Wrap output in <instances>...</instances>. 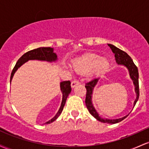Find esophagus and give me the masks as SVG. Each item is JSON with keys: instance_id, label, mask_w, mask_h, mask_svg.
Here are the masks:
<instances>
[{"instance_id": "obj_1", "label": "esophagus", "mask_w": 149, "mask_h": 149, "mask_svg": "<svg viewBox=\"0 0 149 149\" xmlns=\"http://www.w3.org/2000/svg\"><path fill=\"white\" fill-rule=\"evenodd\" d=\"M79 81H78V80H73L72 82H71V88H74L75 86H76V85H78L79 84Z\"/></svg>"}]
</instances>
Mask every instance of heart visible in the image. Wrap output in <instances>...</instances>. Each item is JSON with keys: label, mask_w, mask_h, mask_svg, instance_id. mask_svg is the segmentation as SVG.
I'll list each match as a JSON object with an SVG mask.
<instances>
[{"label": "heart", "mask_w": 149, "mask_h": 149, "mask_svg": "<svg viewBox=\"0 0 149 149\" xmlns=\"http://www.w3.org/2000/svg\"><path fill=\"white\" fill-rule=\"evenodd\" d=\"M109 66L107 58L101 57L97 54H88L75 61L73 67L77 72L86 73L90 72L92 75L104 73Z\"/></svg>", "instance_id": "1"}]
</instances>
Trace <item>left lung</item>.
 I'll use <instances>...</instances> for the list:
<instances>
[{"mask_svg": "<svg viewBox=\"0 0 149 149\" xmlns=\"http://www.w3.org/2000/svg\"><path fill=\"white\" fill-rule=\"evenodd\" d=\"M109 47L112 49L113 52L115 54V57L116 62L118 64H122L125 66L130 71V75L131 78L133 80V83L135 86V92L136 94V98L134 101V106H135L136 102L139 100V72H138L137 66L134 64L133 62L132 58L130 57L129 55L124 51L121 50L116 46L109 44ZM99 78H94L90 80V81L88 82L85 83V88H86V97H85V104L86 107L88 108L89 112L90 113L92 116L96 118L97 120L100 121L102 123H110V124H115L118 123L120 122L123 120H124L127 116H124L123 118L118 119H114V120H110V119H104L102 118L100 116H99V114L97 113L96 111H95V108L93 107V105L92 104V90H93L94 87L97 84V81H98Z\"/></svg>", "mask_w": 149, "mask_h": 149, "instance_id": "1", "label": "left lung"}]
</instances>
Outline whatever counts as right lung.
Listing matches in <instances>:
<instances>
[{"instance_id":"right-lung-1","label":"right lung","mask_w":149,"mask_h":149,"mask_svg":"<svg viewBox=\"0 0 149 149\" xmlns=\"http://www.w3.org/2000/svg\"><path fill=\"white\" fill-rule=\"evenodd\" d=\"M32 59H37V60H42V61H53L57 60V54L54 52H53V48L47 47H39V48L32 49V50L28 51L24 54L19 59H18L17 62L15 64L14 69H13V71L11 73V76H10V82H11L12 78H13L14 73L15 71L17 70L19 67L22 66V64H24L26 61L29 60H32ZM60 88L63 94V98L62 102H61V107L59 108V111H58L57 113L56 114L53 118H52L48 122H46V124H49L52 123L53 121L55 120L56 119L59 117V115L61 114V111L63 110L65 103H66V99L71 91V82L69 80H66V81H63L60 83Z\"/></svg>"}]
</instances>
